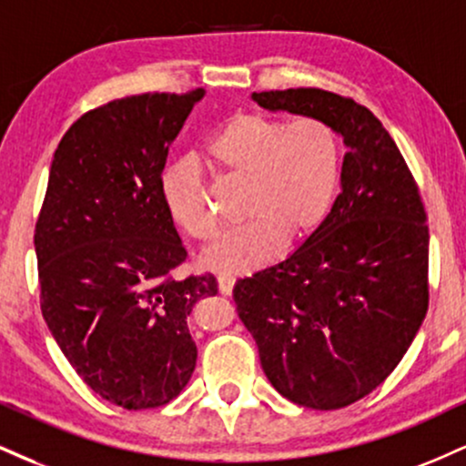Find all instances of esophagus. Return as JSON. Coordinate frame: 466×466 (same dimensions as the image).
<instances>
[{"label":"esophagus","instance_id":"esophagus-1","mask_svg":"<svg viewBox=\"0 0 466 466\" xmlns=\"http://www.w3.org/2000/svg\"><path fill=\"white\" fill-rule=\"evenodd\" d=\"M234 282H237V279H234L232 276H228V273H221V276L217 278V284H218V290H221V295L232 293Z\"/></svg>","mask_w":466,"mask_h":466}]
</instances>
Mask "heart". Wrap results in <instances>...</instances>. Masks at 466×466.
Segmentation results:
<instances>
[{"label":"heart","mask_w":466,"mask_h":466,"mask_svg":"<svg viewBox=\"0 0 466 466\" xmlns=\"http://www.w3.org/2000/svg\"><path fill=\"white\" fill-rule=\"evenodd\" d=\"M208 156L228 176L245 179V226L206 251L212 271L243 273L267 265L282 243H301L317 232L339 193L343 147L321 119L287 121L238 112L218 127ZM160 198L171 221L195 240L217 237V218L204 201V177L190 160L173 162L160 177Z\"/></svg>","instance_id":"1"}]
</instances>
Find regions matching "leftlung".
<instances>
[{
	"mask_svg": "<svg viewBox=\"0 0 466 466\" xmlns=\"http://www.w3.org/2000/svg\"><path fill=\"white\" fill-rule=\"evenodd\" d=\"M343 137V193L287 260L238 279L234 304L268 382L315 410L350 406L393 373L430 304V228L417 179L382 121L323 88L251 93Z\"/></svg>",
	"mask_w": 466,
	"mask_h": 466,
	"instance_id": "obj_1",
	"label": "left lung"
}]
</instances>
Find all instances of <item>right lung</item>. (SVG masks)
I'll return each instance as SVG.
<instances>
[{
    "instance_id": "add662e5",
    "label": "right lung",
    "mask_w": 466,
    "mask_h": 466,
    "mask_svg": "<svg viewBox=\"0 0 466 466\" xmlns=\"http://www.w3.org/2000/svg\"><path fill=\"white\" fill-rule=\"evenodd\" d=\"M204 88L112 99L84 112L56 149L36 218L41 312L66 360L102 400L145 410L188 384L187 319L215 276L177 279L187 260L160 177Z\"/></svg>"
}]
</instances>
